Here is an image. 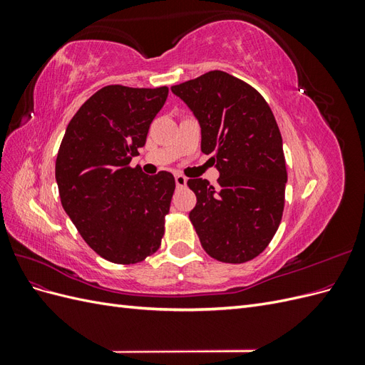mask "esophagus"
Segmentation results:
<instances>
[{"label":"esophagus","mask_w":365,"mask_h":365,"mask_svg":"<svg viewBox=\"0 0 365 365\" xmlns=\"http://www.w3.org/2000/svg\"><path fill=\"white\" fill-rule=\"evenodd\" d=\"M175 182H176V187L181 189V187L187 185V178L184 175H175Z\"/></svg>","instance_id":"obj_1"}]
</instances>
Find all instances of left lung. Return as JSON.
I'll return each mask as SVG.
<instances>
[{
  "mask_svg": "<svg viewBox=\"0 0 365 365\" xmlns=\"http://www.w3.org/2000/svg\"><path fill=\"white\" fill-rule=\"evenodd\" d=\"M201 125V150L213 153L219 189L189 180L196 205L189 217L210 257L244 263L277 231L288 181L283 141L269 105L247 82L208 71L172 86Z\"/></svg>",
  "mask_w": 365,
  "mask_h": 365,
  "instance_id": "1",
  "label": "left lung"
}]
</instances>
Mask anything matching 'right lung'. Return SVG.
<instances>
[{
    "instance_id": "1",
    "label": "right lung",
    "mask_w": 365,
    "mask_h": 365,
    "mask_svg": "<svg viewBox=\"0 0 365 365\" xmlns=\"http://www.w3.org/2000/svg\"><path fill=\"white\" fill-rule=\"evenodd\" d=\"M169 88L108 85L79 108L56 158L61 202L83 240L118 264L143 262L164 235L175 178L130 168Z\"/></svg>"
}]
</instances>
